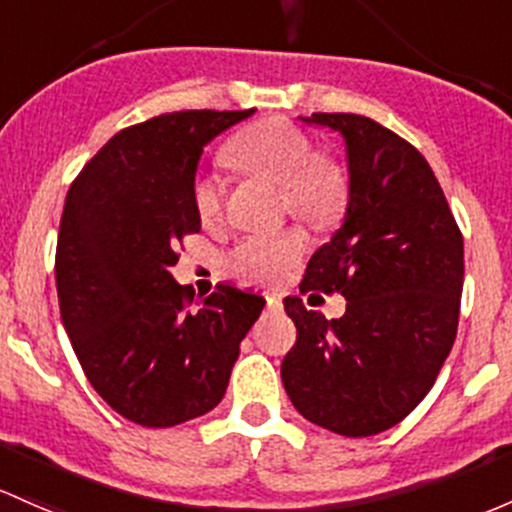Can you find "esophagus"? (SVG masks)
I'll return each mask as SVG.
<instances>
[{
    "instance_id": "1",
    "label": "esophagus",
    "mask_w": 512,
    "mask_h": 512,
    "mask_svg": "<svg viewBox=\"0 0 512 512\" xmlns=\"http://www.w3.org/2000/svg\"><path fill=\"white\" fill-rule=\"evenodd\" d=\"M265 301H267V309H272V311L282 309V297H279V294H267Z\"/></svg>"
}]
</instances>
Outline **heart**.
Wrapping results in <instances>:
<instances>
[{
    "instance_id": "1",
    "label": "heart",
    "mask_w": 512,
    "mask_h": 512,
    "mask_svg": "<svg viewBox=\"0 0 512 512\" xmlns=\"http://www.w3.org/2000/svg\"><path fill=\"white\" fill-rule=\"evenodd\" d=\"M223 159L240 174L279 186L282 208L314 225H328L346 211L348 181L341 166L316 154L314 142L284 120H262L235 134ZM193 208L203 225L218 223L225 191L215 176L193 181ZM306 252V238L289 228L270 235H247L225 257L233 277L247 284H277Z\"/></svg>"
}]
</instances>
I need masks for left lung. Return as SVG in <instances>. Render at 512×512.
Returning <instances> with one entry per match:
<instances>
[{
  "instance_id": "left-lung-1",
  "label": "left lung",
  "mask_w": 512,
  "mask_h": 512,
  "mask_svg": "<svg viewBox=\"0 0 512 512\" xmlns=\"http://www.w3.org/2000/svg\"><path fill=\"white\" fill-rule=\"evenodd\" d=\"M346 142V220L306 265L301 292L343 294L328 321L284 299L297 343L282 383L301 417L343 437L395 427L424 400L456 338L464 238L427 159L375 120L314 112Z\"/></svg>"
}]
</instances>
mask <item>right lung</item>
Wrapping results in <instances>:
<instances>
[{
    "instance_id": "right-lung-1",
    "label": "right lung",
    "mask_w": 512,
    "mask_h": 512,
    "mask_svg": "<svg viewBox=\"0 0 512 512\" xmlns=\"http://www.w3.org/2000/svg\"><path fill=\"white\" fill-rule=\"evenodd\" d=\"M255 110H184L117 132L73 181L56 287L85 378L129 422L176 427L225 395L265 299L220 284L191 309L171 267L201 230L193 181L203 147Z\"/></svg>"
}]
</instances>
